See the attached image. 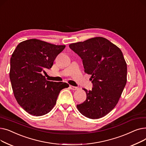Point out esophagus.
I'll return each instance as SVG.
<instances>
[{
  "label": "esophagus",
  "mask_w": 146,
  "mask_h": 146,
  "mask_svg": "<svg viewBox=\"0 0 146 146\" xmlns=\"http://www.w3.org/2000/svg\"><path fill=\"white\" fill-rule=\"evenodd\" d=\"M70 89H72V90H78L79 88H78V87H76V86H70Z\"/></svg>",
  "instance_id": "34e87169"
}]
</instances>
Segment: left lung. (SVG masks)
Listing matches in <instances>:
<instances>
[{
  "mask_svg": "<svg viewBox=\"0 0 146 146\" xmlns=\"http://www.w3.org/2000/svg\"><path fill=\"white\" fill-rule=\"evenodd\" d=\"M82 59L85 72L91 74L92 90L86 89V99L77 105L87 118L98 119L116 106L127 83V67L121 50L104 37L90 38L69 45Z\"/></svg>",
  "mask_w": 146,
  "mask_h": 146,
  "instance_id": "1",
  "label": "left lung"
}]
</instances>
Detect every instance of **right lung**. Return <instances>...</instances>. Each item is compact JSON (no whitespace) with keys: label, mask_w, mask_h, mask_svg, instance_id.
Listing matches in <instances>:
<instances>
[{"label":"right lung","mask_w":146,"mask_h":146,"mask_svg":"<svg viewBox=\"0 0 146 146\" xmlns=\"http://www.w3.org/2000/svg\"><path fill=\"white\" fill-rule=\"evenodd\" d=\"M65 47L30 39L20 42L12 53L9 77L13 92L18 104L33 116L51 111L60 92L69 86L67 83L47 80L43 76Z\"/></svg>","instance_id":"add662e5"}]
</instances>
